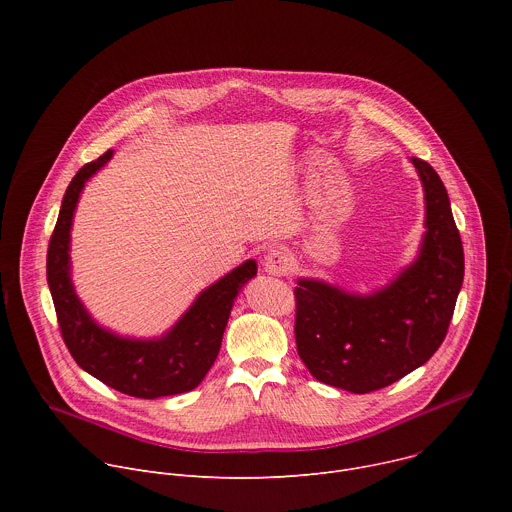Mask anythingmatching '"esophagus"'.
I'll use <instances>...</instances> for the list:
<instances>
[{
	"label": "esophagus",
	"mask_w": 512,
	"mask_h": 512,
	"mask_svg": "<svg viewBox=\"0 0 512 512\" xmlns=\"http://www.w3.org/2000/svg\"><path fill=\"white\" fill-rule=\"evenodd\" d=\"M263 269H265L269 275H275V277L289 275L291 269H294V257H291L285 249L275 247V249H271V251L263 257Z\"/></svg>",
	"instance_id": "34e87169"
}]
</instances>
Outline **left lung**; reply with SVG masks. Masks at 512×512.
<instances>
[{
	"label": "left lung",
	"instance_id": "1",
	"mask_svg": "<svg viewBox=\"0 0 512 512\" xmlns=\"http://www.w3.org/2000/svg\"><path fill=\"white\" fill-rule=\"evenodd\" d=\"M425 192V235L417 259L371 296L300 279L296 344L308 371L350 393L393 385L442 346L464 281V249L437 172L411 158Z\"/></svg>",
	"mask_w": 512,
	"mask_h": 512
}]
</instances>
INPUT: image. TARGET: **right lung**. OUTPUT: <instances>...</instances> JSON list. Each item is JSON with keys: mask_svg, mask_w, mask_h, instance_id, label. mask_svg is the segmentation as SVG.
Masks as SVG:
<instances>
[{"mask_svg": "<svg viewBox=\"0 0 512 512\" xmlns=\"http://www.w3.org/2000/svg\"><path fill=\"white\" fill-rule=\"evenodd\" d=\"M113 152L85 164L68 184L58 221L48 243L46 279L62 340L81 369L107 387L158 399L192 391L202 383L221 350L223 334L241 287L257 275V263L245 261L206 287L190 310L162 338L135 340L101 328L85 310L70 281V229L85 182L101 170Z\"/></svg>", "mask_w": 512, "mask_h": 512, "instance_id": "obj_1", "label": "right lung"}]
</instances>
